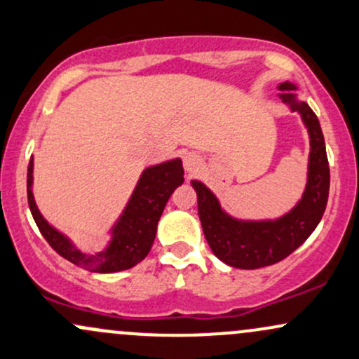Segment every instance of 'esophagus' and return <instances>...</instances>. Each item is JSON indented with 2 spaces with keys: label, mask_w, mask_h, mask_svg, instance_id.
<instances>
[{
  "label": "esophagus",
  "mask_w": 359,
  "mask_h": 359,
  "mask_svg": "<svg viewBox=\"0 0 359 359\" xmlns=\"http://www.w3.org/2000/svg\"><path fill=\"white\" fill-rule=\"evenodd\" d=\"M183 165H184V171L187 172H196L200 169V165H202V159H200V156H196V154H187V156L183 157Z\"/></svg>",
  "instance_id": "34e87169"
}]
</instances>
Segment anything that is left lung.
<instances>
[{
    "label": "left lung",
    "instance_id": "1",
    "mask_svg": "<svg viewBox=\"0 0 359 359\" xmlns=\"http://www.w3.org/2000/svg\"><path fill=\"white\" fill-rule=\"evenodd\" d=\"M277 88L280 101L302 116L310 137L306 187L302 200L277 219L245 221L227 214L202 181H191L198 200V217L210 250L219 260L236 269L267 267L291 255L318 226L329 198L330 171L318 118L306 102L299 101L294 83L283 82Z\"/></svg>",
    "mask_w": 359,
    "mask_h": 359
}]
</instances>
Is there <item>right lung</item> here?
I'll return each mask as SVG.
<instances>
[{"mask_svg":"<svg viewBox=\"0 0 359 359\" xmlns=\"http://www.w3.org/2000/svg\"><path fill=\"white\" fill-rule=\"evenodd\" d=\"M32 172L34 159L30 157L29 169H27V198H29L30 212L41 234L61 257L86 271L99 273L126 271L140 264L147 257L156 240L157 222L163 215L165 203L172 191L184 181L181 159H171L145 168L128 203L114 226L111 227V240L107 246L90 255L76 248L70 238L60 233L42 217L32 194Z\"/></svg>","mask_w":359,"mask_h":359,"instance_id":"add662e5","label":"right lung"}]
</instances>
